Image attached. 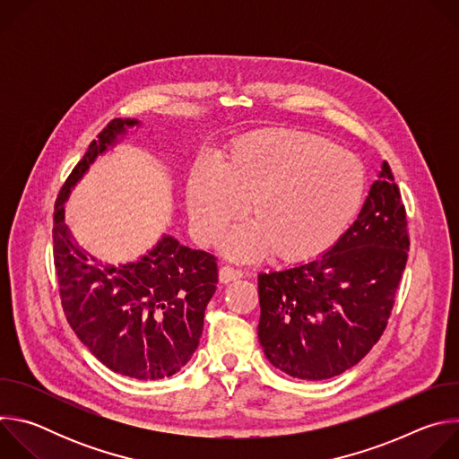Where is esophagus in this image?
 <instances>
[{
  "instance_id": "esophagus-1",
  "label": "esophagus",
  "mask_w": 459,
  "mask_h": 459,
  "mask_svg": "<svg viewBox=\"0 0 459 459\" xmlns=\"http://www.w3.org/2000/svg\"><path fill=\"white\" fill-rule=\"evenodd\" d=\"M243 276V273L239 269H234L230 265H225L220 269V281L221 283H230V281H236Z\"/></svg>"
}]
</instances>
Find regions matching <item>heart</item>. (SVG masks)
<instances>
[{"mask_svg":"<svg viewBox=\"0 0 459 459\" xmlns=\"http://www.w3.org/2000/svg\"><path fill=\"white\" fill-rule=\"evenodd\" d=\"M363 194L365 174L354 154L303 130L265 128L238 138L223 167H194L186 204L195 236L211 243L245 200L248 225L227 239L234 255L269 248L280 259H305L345 232Z\"/></svg>","mask_w":459,"mask_h":459,"instance_id":"obj_1","label":"heart"}]
</instances>
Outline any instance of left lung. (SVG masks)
I'll list each match as a JSON object with an SVG mask.
<instances>
[{
    "mask_svg": "<svg viewBox=\"0 0 459 459\" xmlns=\"http://www.w3.org/2000/svg\"><path fill=\"white\" fill-rule=\"evenodd\" d=\"M407 212L386 161L358 220L321 257L257 276V336L269 361L298 379H329L377 343L409 255Z\"/></svg>",
    "mask_w": 459,
    "mask_h": 459,
    "instance_id": "obj_1",
    "label": "left lung"
}]
</instances>
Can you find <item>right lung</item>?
<instances>
[{"mask_svg": "<svg viewBox=\"0 0 459 459\" xmlns=\"http://www.w3.org/2000/svg\"><path fill=\"white\" fill-rule=\"evenodd\" d=\"M136 119H112L63 183L54 205V267L65 316L82 343L110 370L161 379L176 374L198 349L205 308L216 292V255L172 236L142 259L103 265L65 225V202L98 154Z\"/></svg>", "mask_w": 459, "mask_h": 459, "instance_id": "obj_1", "label": "right lung"}]
</instances>
